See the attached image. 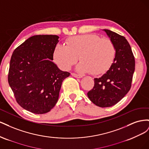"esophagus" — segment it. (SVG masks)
Instances as JSON below:
<instances>
[{
	"mask_svg": "<svg viewBox=\"0 0 149 149\" xmlns=\"http://www.w3.org/2000/svg\"><path fill=\"white\" fill-rule=\"evenodd\" d=\"M71 75L74 76L75 78H83V75H81V74H77L76 73H71Z\"/></svg>",
	"mask_w": 149,
	"mask_h": 149,
	"instance_id": "obj_1",
	"label": "esophagus"
}]
</instances>
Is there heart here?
Listing matches in <instances>:
<instances>
[{
	"mask_svg": "<svg viewBox=\"0 0 149 149\" xmlns=\"http://www.w3.org/2000/svg\"><path fill=\"white\" fill-rule=\"evenodd\" d=\"M113 42L96 34L74 36L66 41V46L57 44L53 50L54 61L63 70H69L78 60L80 72L94 75L104 73L111 66L116 56Z\"/></svg>",
	"mask_w": 149,
	"mask_h": 149,
	"instance_id": "heart-1",
	"label": "heart"
}]
</instances>
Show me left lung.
<instances>
[{"label": "left lung", "mask_w": 149, "mask_h": 149, "mask_svg": "<svg viewBox=\"0 0 149 149\" xmlns=\"http://www.w3.org/2000/svg\"><path fill=\"white\" fill-rule=\"evenodd\" d=\"M104 31L113 42L116 56L106 73L94 78V86L87 94L94 104L111 107L123 99L131 88L135 70V58L127 40L109 30Z\"/></svg>", "instance_id": "8db88e82"}]
</instances>
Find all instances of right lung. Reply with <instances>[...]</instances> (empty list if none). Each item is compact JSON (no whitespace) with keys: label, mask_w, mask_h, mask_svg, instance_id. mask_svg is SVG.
<instances>
[{"label":"right lung","mask_w":149,"mask_h":149,"mask_svg":"<svg viewBox=\"0 0 149 149\" xmlns=\"http://www.w3.org/2000/svg\"><path fill=\"white\" fill-rule=\"evenodd\" d=\"M59 37H31L13 51L8 82L17 103L32 113L50 111L56 104L63 81L70 73L61 71L52 61Z\"/></svg>","instance_id":"right-lung-1"}]
</instances>
